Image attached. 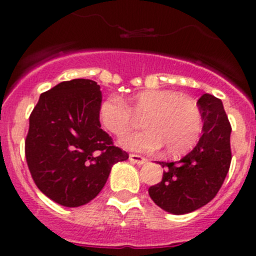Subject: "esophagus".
<instances>
[{"label":"esophagus","instance_id":"obj_1","mask_svg":"<svg viewBox=\"0 0 256 256\" xmlns=\"http://www.w3.org/2000/svg\"><path fill=\"white\" fill-rule=\"evenodd\" d=\"M130 160L132 162H134V164H137V165H142V164H144V162H148V159H144V156L137 155V154H130Z\"/></svg>","mask_w":256,"mask_h":256}]
</instances>
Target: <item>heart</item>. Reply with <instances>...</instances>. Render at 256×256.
I'll list each match as a JSON object with an SVG mask.
<instances>
[{"label":"heart","instance_id":"1","mask_svg":"<svg viewBox=\"0 0 256 256\" xmlns=\"http://www.w3.org/2000/svg\"><path fill=\"white\" fill-rule=\"evenodd\" d=\"M144 118L142 132L120 140L123 148L138 152H152L162 146L170 156L191 150L202 130L200 108L191 97L172 90H144L133 94L126 105L120 97L106 98L100 108V120L112 134H126Z\"/></svg>","mask_w":256,"mask_h":256}]
</instances>
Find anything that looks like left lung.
<instances>
[{
    "label": "left lung",
    "mask_w": 256,
    "mask_h": 256,
    "mask_svg": "<svg viewBox=\"0 0 256 256\" xmlns=\"http://www.w3.org/2000/svg\"><path fill=\"white\" fill-rule=\"evenodd\" d=\"M198 105L204 120L198 144L180 162H159L165 168L162 180L148 188V195L158 206L177 216L195 212L216 198L232 159V128L222 101L205 94Z\"/></svg>",
    "instance_id": "8db88e82"
}]
</instances>
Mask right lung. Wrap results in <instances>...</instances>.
Segmentation results:
<instances>
[{
    "label": "right lung",
    "instance_id": "right-lung-1",
    "mask_svg": "<svg viewBox=\"0 0 256 256\" xmlns=\"http://www.w3.org/2000/svg\"><path fill=\"white\" fill-rule=\"evenodd\" d=\"M101 101L94 80L73 79L40 94L29 116V172L40 191L62 206L94 200L112 165L128 159L101 128Z\"/></svg>",
    "mask_w": 256,
    "mask_h": 256
}]
</instances>
